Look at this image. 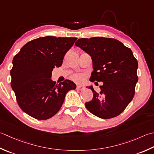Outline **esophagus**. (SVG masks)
Returning a JSON list of instances; mask_svg holds the SVG:
<instances>
[{
	"mask_svg": "<svg viewBox=\"0 0 154 154\" xmlns=\"http://www.w3.org/2000/svg\"><path fill=\"white\" fill-rule=\"evenodd\" d=\"M85 87H84L83 85H77V90H83Z\"/></svg>",
	"mask_w": 154,
	"mask_h": 154,
	"instance_id": "1",
	"label": "esophagus"
}]
</instances>
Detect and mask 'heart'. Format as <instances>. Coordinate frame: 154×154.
<instances>
[{
	"label": "heart",
	"instance_id": "b5f03b06",
	"mask_svg": "<svg viewBox=\"0 0 154 154\" xmlns=\"http://www.w3.org/2000/svg\"><path fill=\"white\" fill-rule=\"evenodd\" d=\"M73 79L76 81H80L82 79V76L81 75H75L73 76Z\"/></svg>",
	"mask_w": 154,
	"mask_h": 154
}]
</instances>
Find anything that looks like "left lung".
Wrapping results in <instances>:
<instances>
[{
  "mask_svg": "<svg viewBox=\"0 0 154 154\" xmlns=\"http://www.w3.org/2000/svg\"><path fill=\"white\" fill-rule=\"evenodd\" d=\"M75 45L91 57L90 81L103 82L99 92L88 87L93 97L85 103L87 109L102 119L119 116L133 99L138 81V63L131 50L117 39L102 37L79 38Z\"/></svg>",
  "mask_w": 154,
  "mask_h": 154,
  "instance_id": "obj_1",
  "label": "left lung"
}]
</instances>
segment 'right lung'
Returning <instances> with one entry per match:
<instances>
[{"mask_svg":"<svg viewBox=\"0 0 154 154\" xmlns=\"http://www.w3.org/2000/svg\"><path fill=\"white\" fill-rule=\"evenodd\" d=\"M77 38L47 36L31 41L14 57L11 87L20 109L38 120L55 116L67 93L76 85L66 79L57 85L51 79L55 67H61L66 53Z\"/></svg>","mask_w":154,"mask_h":154,"instance_id":"add662e5","label":"right lung"}]
</instances>
